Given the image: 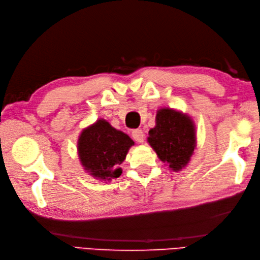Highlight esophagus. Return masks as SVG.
Returning <instances> with one entry per match:
<instances>
[{
  "label": "esophagus",
  "mask_w": 260,
  "mask_h": 260,
  "mask_svg": "<svg viewBox=\"0 0 260 260\" xmlns=\"http://www.w3.org/2000/svg\"><path fill=\"white\" fill-rule=\"evenodd\" d=\"M132 138L135 139L137 142H139V143H141V142H143V140H144V132L141 130V129H135L132 131Z\"/></svg>",
  "instance_id": "1"
}]
</instances>
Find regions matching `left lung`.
<instances>
[{"instance_id":"left-lung-1","label":"left lung","mask_w":260,"mask_h":260,"mask_svg":"<svg viewBox=\"0 0 260 260\" xmlns=\"http://www.w3.org/2000/svg\"><path fill=\"white\" fill-rule=\"evenodd\" d=\"M148 143L169 167L179 171L190 160L195 147V129L190 117L169 108L156 115L155 128L148 131Z\"/></svg>"}]
</instances>
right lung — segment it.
<instances>
[{
  "instance_id": "right-lung-1",
  "label": "right lung",
  "mask_w": 260,
  "mask_h": 260,
  "mask_svg": "<svg viewBox=\"0 0 260 260\" xmlns=\"http://www.w3.org/2000/svg\"><path fill=\"white\" fill-rule=\"evenodd\" d=\"M135 142L125 135L101 119L81 133L78 142L80 160L93 177L103 180L118 178L120 165Z\"/></svg>"
}]
</instances>
